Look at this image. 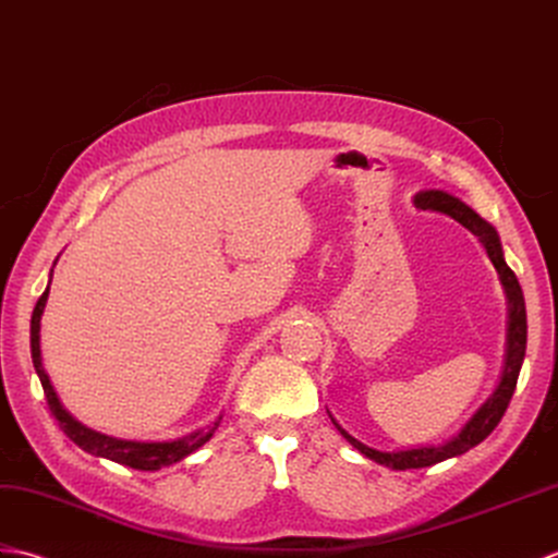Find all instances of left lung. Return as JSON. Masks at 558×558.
Returning a JSON list of instances; mask_svg holds the SVG:
<instances>
[{
	"label": "left lung",
	"instance_id": "obj_1",
	"mask_svg": "<svg viewBox=\"0 0 558 558\" xmlns=\"http://www.w3.org/2000/svg\"><path fill=\"white\" fill-rule=\"evenodd\" d=\"M413 205L417 209H429V213L447 215V217L456 219L461 227H465L470 233H473V236H477L482 247L487 251V257L492 259L494 269H497L499 281L504 287L506 303H509V329H506V357H504V369H501V379L497 384V389H494L489 399L477 408L475 415L468 420V423L461 427V432L444 444H427V447L401 449V451H379V449L367 447V444L351 437L349 432H345L327 411L331 423L337 425L341 437L349 441L353 449L361 451L365 458H369V461L393 468V470L435 465V463L447 461V458L461 456L473 447H477L480 441H485L492 435V429L501 423L506 408H509V403H511V396L515 391L518 375H521V365L525 357V343H527V315H525L523 289H521V283H518L513 269L506 265L497 229H494L489 221L482 219L473 207H468L463 201H458V197L451 193L420 191L413 197Z\"/></svg>",
	"mask_w": 558,
	"mask_h": 558
}]
</instances>
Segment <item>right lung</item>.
Masks as SVG:
<instances>
[{"mask_svg":"<svg viewBox=\"0 0 558 558\" xmlns=\"http://www.w3.org/2000/svg\"><path fill=\"white\" fill-rule=\"evenodd\" d=\"M49 281H52V275H49ZM47 295H49V287L45 289V293L37 299V305L33 311L31 317V355H33V365H35V373L40 377V384L45 389L47 396V405L52 415L59 420V427L64 429V435L73 441L78 444L83 451H88L97 458H109V461L121 463V465H129L135 470H159L165 465H174L179 461H183L185 456H191L193 451H197L203 447L205 441L213 439L215 429L219 425V420L213 427H203V429H195L191 435L179 437V439H171V441H133V439H117V437H109L102 435V432H95L90 427H85L83 423H78L76 417H73L64 405H61L59 396L52 387V381H49L47 373H45V365H43V353H40V319L45 313V303H47Z\"/></svg>","mask_w":558,"mask_h":558,"instance_id":"add662e5","label":"right lung"}]
</instances>
